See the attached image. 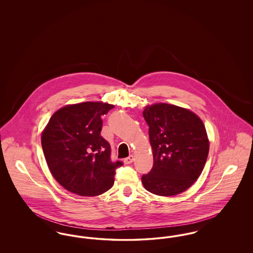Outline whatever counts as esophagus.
Wrapping results in <instances>:
<instances>
[{
	"instance_id": "34e87169",
	"label": "esophagus",
	"mask_w": 253,
	"mask_h": 253,
	"mask_svg": "<svg viewBox=\"0 0 253 253\" xmlns=\"http://www.w3.org/2000/svg\"><path fill=\"white\" fill-rule=\"evenodd\" d=\"M132 161H133V156H132V155L124 159V163H125V164H127V165H128V164H131Z\"/></svg>"
}]
</instances>
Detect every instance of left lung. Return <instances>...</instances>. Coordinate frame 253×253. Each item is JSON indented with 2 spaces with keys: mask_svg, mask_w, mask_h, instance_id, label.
Listing matches in <instances>:
<instances>
[{
  "mask_svg": "<svg viewBox=\"0 0 253 253\" xmlns=\"http://www.w3.org/2000/svg\"><path fill=\"white\" fill-rule=\"evenodd\" d=\"M154 165L141 177L150 193L171 196L188 190L200 176L210 142L204 123L192 111L167 103L146 106Z\"/></svg>",
  "mask_w": 253,
  "mask_h": 253,
  "instance_id": "left-lung-1",
  "label": "left lung"
}]
</instances>
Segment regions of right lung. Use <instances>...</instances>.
<instances>
[{
	"instance_id": "add662e5",
	"label": "right lung",
	"mask_w": 253,
	"mask_h": 253,
	"mask_svg": "<svg viewBox=\"0 0 253 253\" xmlns=\"http://www.w3.org/2000/svg\"><path fill=\"white\" fill-rule=\"evenodd\" d=\"M114 105L83 102L66 105L49 120L42 146L49 169L60 185L82 196L110 190L121 161L111 160V147L100 135L101 116Z\"/></svg>"
}]
</instances>
